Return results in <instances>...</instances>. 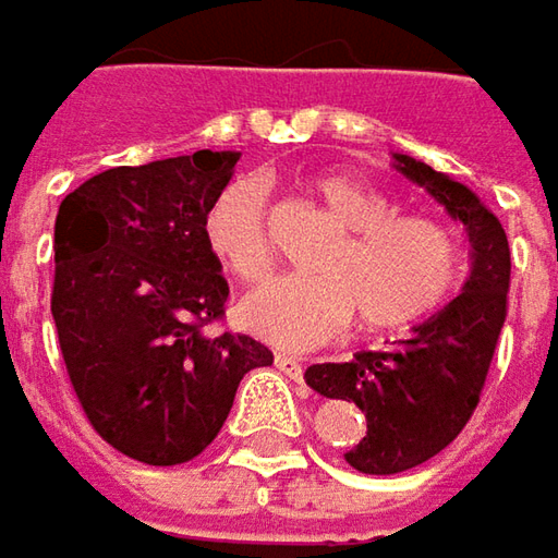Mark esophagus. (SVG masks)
I'll return each instance as SVG.
<instances>
[{
  "label": "esophagus",
  "mask_w": 558,
  "mask_h": 558,
  "mask_svg": "<svg viewBox=\"0 0 558 558\" xmlns=\"http://www.w3.org/2000/svg\"><path fill=\"white\" fill-rule=\"evenodd\" d=\"M275 367H278L280 374H287L290 376V379H302V361H299V357H293V355H278L275 357Z\"/></svg>",
  "instance_id": "obj_1"
}]
</instances>
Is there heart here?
<instances>
[{
    "instance_id": "obj_1",
    "label": "heart",
    "mask_w": 558,
    "mask_h": 558,
    "mask_svg": "<svg viewBox=\"0 0 558 558\" xmlns=\"http://www.w3.org/2000/svg\"><path fill=\"white\" fill-rule=\"evenodd\" d=\"M312 191L339 238L312 262L317 275L280 278L241 305V320L280 349H312L357 317L367 333L411 327L451 296L463 253L453 231L429 216H401L395 203L345 172H324ZM209 253L243 283L271 271L265 197L256 179L225 184L203 216Z\"/></svg>"
}]
</instances>
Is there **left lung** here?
Returning a JSON list of instances; mask_svg holds the SVG:
<instances>
[{"mask_svg":"<svg viewBox=\"0 0 558 558\" xmlns=\"http://www.w3.org/2000/svg\"><path fill=\"white\" fill-rule=\"evenodd\" d=\"M395 169L426 187L451 219L463 221L472 246L463 293L416 324L386 352H357L342 364H312L305 383L327 398L355 401L367 435L345 463L367 475H395L445 451L470 423L507 320L509 243L504 225L466 184L408 154Z\"/></svg>","mask_w":558,"mask_h":558,"instance_id":"8db88e82","label":"left lung"}]
</instances>
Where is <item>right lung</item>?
Returning a JSON list of instances; mask_svg holds the SVG:
<instances>
[{"label": "right lung", "instance_id": "obj_1", "mask_svg": "<svg viewBox=\"0 0 558 558\" xmlns=\"http://www.w3.org/2000/svg\"><path fill=\"white\" fill-rule=\"evenodd\" d=\"M238 150H197L92 175L54 219L51 317L73 392L95 433L147 463H187L219 435L243 374L275 355L209 333L228 280L203 216Z\"/></svg>", "mask_w": 558, "mask_h": 558}]
</instances>
